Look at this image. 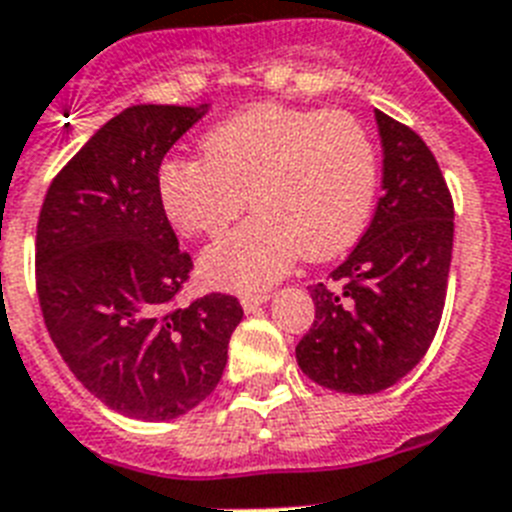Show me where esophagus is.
I'll return each instance as SVG.
<instances>
[{
  "instance_id": "1",
  "label": "esophagus",
  "mask_w": 512,
  "mask_h": 512,
  "mask_svg": "<svg viewBox=\"0 0 512 512\" xmlns=\"http://www.w3.org/2000/svg\"><path fill=\"white\" fill-rule=\"evenodd\" d=\"M268 299H270V294H268V292H260V294H244V297H242V307H244V310H247V313H255L257 307L265 305V302H268Z\"/></svg>"
}]
</instances>
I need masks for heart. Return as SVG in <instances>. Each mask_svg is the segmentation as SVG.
I'll return each instance as SVG.
<instances>
[{"label":"heart","instance_id":"heart-1","mask_svg":"<svg viewBox=\"0 0 512 512\" xmlns=\"http://www.w3.org/2000/svg\"><path fill=\"white\" fill-rule=\"evenodd\" d=\"M202 160L170 157L157 170V199L178 234H220L205 249L207 284L257 292L299 255L328 260L355 244L378 191V152L368 128L344 110L263 102L239 110L199 141Z\"/></svg>","mask_w":512,"mask_h":512}]
</instances>
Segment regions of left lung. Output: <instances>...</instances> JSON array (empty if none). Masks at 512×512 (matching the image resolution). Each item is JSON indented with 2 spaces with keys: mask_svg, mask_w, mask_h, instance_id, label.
<instances>
[{
  "mask_svg": "<svg viewBox=\"0 0 512 512\" xmlns=\"http://www.w3.org/2000/svg\"><path fill=\"white\" fill-rule=\"evenodd\" d=\"M384 181L371 226L336 270L310 286L315 321L297 363L315 384L376 394L421 363L442 321L455 210L439 162L413 128L376 110Z\"/></svg>",
  "mask_w": 512,
  "mask_h": 512,
  "instance_id": "obj_1",
  "label": "left lung"
}]
</instances>
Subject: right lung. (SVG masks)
I'll use <instances>...</instances> for the list:
<instances>
[{
    "label": "right lung",
    "instance_id": "obj_1",
    "mask_svg": "<svg viewBox=\"0 0 512 512\" xmlns=\"http://www.w3.org/2000/svg\"><path fill=\"white\" fill-rule=\"evenodd\" d=\"M207 105H134L57 173L36 226V289L54 347L99 402L173 421L213 394L242 321L231 294L176 305L191 257L157 199L162 157Z\"/></svg>",
    "mask_w": 512,
    "mask_h": 512
}]
</instances>
